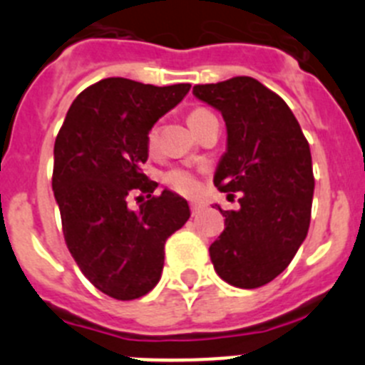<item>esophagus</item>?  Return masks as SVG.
<instances>
[{"label": "esophagus", "mask_w": 365, "mask_h": 365, "mask_svg": "<svg viewBox=\"0 0 365 365\" xmlns=\"http://www.w3.org/2000/svg\"><path fill=\"white\" fill-rule=\"evenodd\" d=\"M190 210H192V215H197L199 212L202 210V205H201V202H197V201H192V202H190Z\"/></svg>", "instance_id": "obj_1"}]
</instances>
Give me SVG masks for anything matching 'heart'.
<instances>
[{"label":"heart","instance_id":"obj_1","mask_svg":"<svg viewBox=\"0 0 365 365\" xmlns=\"http://www.w3.org/2000/svg\"><path fill=\"white\" fill-rule=\"evenodd\" d=\"M208 113L210 111L205 108H195L190 111L188 124L192 125V130L195 128V124L205 117V115H208ZM146 144H148V150L150 151L155 150V144H157V128H151V130L148 131ZM160 180H163L168 188L180 193V195H195L199 190V182L197 179H195V173L190 172L188 168H179V166L170 168V170L160 173Z\"/></svg>","mask_w":365,"mask_h":365}]
</instances>
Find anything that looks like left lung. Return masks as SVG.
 Here are the masks:
<instances>
[{"label":"left lung","mask_w":365,"mask_h":365,"mask_svg":"<svg viewBox=\"0 0 365 365\" xmlns=\"http://www.w3.org/2000/svg\"><path fill=\"white\" fill-rule=\"evenodd\" d=\"M193 95L219 109L227 122L228 150L214 185L237 210H221L225 230L210 245L219 278L257 289L283 272L311 222V150L298 120L269 87L250 76L193 86Z\"/></svg>","instance_id":"8db88e82"}]
</instances>
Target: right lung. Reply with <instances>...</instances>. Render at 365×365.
I'll use <instances>...</instances> for the list:
<instances>
[{"label": "right lung", "instance_id": "right-lung-1", "mask_svg": "<svg viewBox=\"0 0 365 365\" xmlns=\"http://www.w3.org/2000/svg\"><path fill=\"white\" fill-rule=\"evenodd\" d=\"M190 83L104 78L71 104L54 143L53 190L66 245L89 282L115 299H137L160 279L164 245L190 217L188 202L148 179V131ZM139 193L138 209L129 208Z\"/></svg>", "mask_w": 365, "mask_h": 365}]
</instances>
